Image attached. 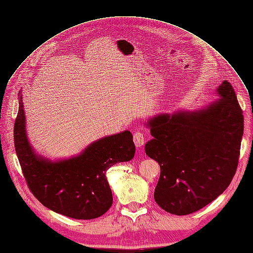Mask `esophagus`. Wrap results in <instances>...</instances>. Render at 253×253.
<instances>
[{"instance_id":"obj_1","label":"esophagus","mask_w":253,"mask_h":253,"mask_svg":"<svg viewBox=\"0 0 253 253\" xmlns=\"http://www.w3.org/2000/svg\"><path fill=\"white\" fill-rule=\"evenodd\" d=\"M133 141L136 147H141L145 145L146 142V136L144 134V132H141V131H137L133 134Z\"/></svg>"}]
</instances>
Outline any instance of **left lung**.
Returning <instances> with one entry per match:
<instances>
[{
  "mask_svg": "<svg viewBox=\"0 0 253 253\" xmlns=\"http://www.w3.org/2000/svg\"><path fill=\"white\" fill-rule=\"evenodd\" d=\"M221 99L199 112L158 115L149 121L147 155L160 166L156 203L173 215L201 210L220 195L236 173L244 131L234 87L224 81Z\"/></svg>",
  "mask_w": 253,
  "mask_h": 253,
  "instance_id": "1",
  "label": "left lung"
}]
</instances>
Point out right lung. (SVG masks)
Masks as SVG:
<instances>
[{
	"label": "right lung",
	"instance_id": "add662e5",
	"mask_svg": "<svg viewBox=\"0 0 253 253\" xmlns=\"http://www.w3.org/2000/svg\"><path fill=\"white\" fill-rule=\"evenodd\" d=\"M14 123V147L30 191L51 211L74 219L102 216L113 205L106 170L133 158L132 134L123 132L93 142L81 155L58 162L38 157L26 134L21 96Z\"/></svg>",
	"mask_w": 253,
	"mask_h": 253
}]
</instances>
